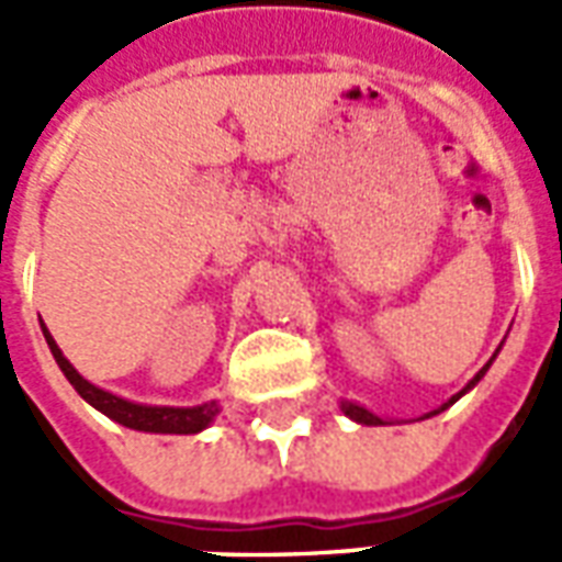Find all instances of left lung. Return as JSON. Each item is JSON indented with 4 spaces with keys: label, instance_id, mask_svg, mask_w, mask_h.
I'll use <instances>...</instances> for the list:
<instances>
[{
    "label": "left lung",
    "instance_id": "obj_1",
    "mask_svg": "<svg viewBox=\"0 0 562 562\" xmlns=\"http://www.w3.org/2000/svg\"><path fill=\"white\" fill-rule=\"evenodd\" d=\"M491 361H494V358H491ZM491 361H487V364H484L482 370H479V373H475V376L470 379V385H467V389L460 391V394H454L451 401L442 403V406H439V409H434V413H430V415H439V413H442V409H448L451 403H458L460 397H463V394H467V391H470L472 385H475V382H479V379L484 376V373H487V367H491ZM342 413L349 415V418H352V422H358V424H385V422H382V418H379V415H373V413H370V409H364V406H358V403L342 401Z\"/></svg>",
    "mask_w": 562,
    "mask_h": 562
}]
</instances>
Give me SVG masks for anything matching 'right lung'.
<instances>
[{
	"instance_id": "right-lung-1",
	"label": "right lung",
	"mask_w": 562,
	"mask_h": 562,
	"mask_svg": "<svg viewBox=\"0 0 562 562\" xmlns=\"http://www.w3.org/2000/svg\"><path fill=\"white\" fill-rule=\"evenodd\" d=\"M42 330L44 340L50 346V352H54L56 364L66 373V379L75 385L80 397L90 403V406H95L99 413L108 415V418H114L116 424H123V427L144 430V434H198V430H204L216 418V413H220V403L216 401L204 403V406H144V403L123 401V397H116L111 391L95 389L92 382H87L75 367L68 364V358L56 346L50 330L44 328V325Z\"/></svg>"
}]
</instances>
